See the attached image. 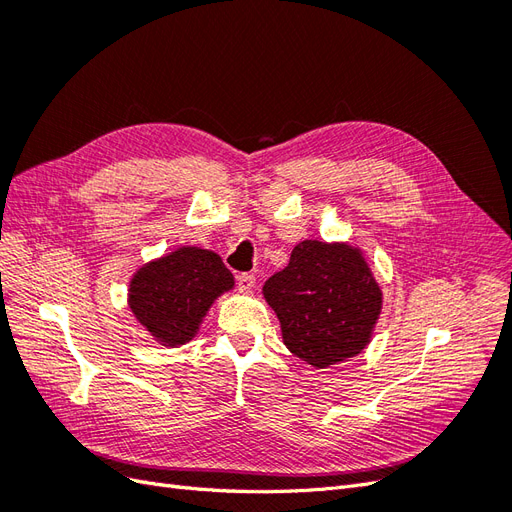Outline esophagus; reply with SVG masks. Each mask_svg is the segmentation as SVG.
Segmentation results:
<instances>
[{
	"label": "esophagus",
	"mask_w": 512,
	"mask_h": 512,
	"mask_svg": "<svg viewBox=\"0 0 512 512\" xmlns=\"http://www.w3.org/2000/svg\"><path fill=\"white\" fill-rule=\"evenodd\" d=\"M254 286H256V277H254L252 273H241V275H237V288H239L241 292L252 290Z\"/></svg>",
	"instance_id": "obj_1"
}]
</instances>
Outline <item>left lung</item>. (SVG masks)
<instances>
[{"label": "left lung", "instance_id": "left-lung-1", "mask_svg": "<svg viewBox=\"0 0 512 512\" xmlns=\"http://www.w3.org/2000/svg\"><path fill=\"white\" fill-rule=\"evenodd\" d=\"M286 348L314 367L359 354L378 320L382 292L350 245L301 241L262 286Z\"/></svg>", "mask_w": 512, "mask_h": 512}]
</instances>
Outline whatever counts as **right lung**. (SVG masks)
I'll use <instances>...</instances> for the list:
<instances>
[{"mask_svg":"<svg viewBox=\"0 0 512 512\" xmlns=\"http://www.w3.org/2000/svg\"><path fill=\"white\" fill-rule=\"evenodd\" d=\"M232 284V273L218 254L181 247L134 275L130 307L151 335L179 346L194 337L213 299Z\"/></svg>","mask_w":512,"mask_h":512,"instance_id":"add662e5","label":"right lung"}]
</instances>
